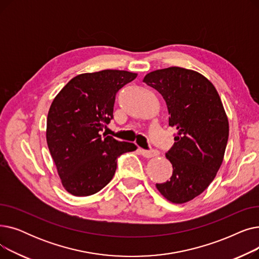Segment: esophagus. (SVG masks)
Returning <instances> with one entry per match:
<instances>
[{
  "label": "esophagus",
  "instance_id": "34e87169",
  "mask_svg": "<svg viewBox=\"0 0 259 259\" xmlns=\"http://www.w3.org/2000/svg\"><path fill=\"white\" fill-rule=\"evenodd\" d=\"M141 154L146 157V158H151V157H155V156H158L159 155V152L157 150H141Z\"/></svg>",
  "mask_w": 259,
  "mask_h": 259
}]
</instances>
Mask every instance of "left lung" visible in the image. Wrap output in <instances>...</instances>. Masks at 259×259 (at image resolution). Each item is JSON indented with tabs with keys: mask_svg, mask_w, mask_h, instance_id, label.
Returning a JSON list of instances; mask_svg holds the SVG:
<instances>
[{
	"mask_svg": "<svg viewBox=\"0 0 259 259\" xmlns=\"http://www.w3.org/2000/svg\"><path fill=\"white\" fill-rule=\"evenodd\" d=\"M143 81L164 98L169 126L176 130L166 153L172 176L155 186L173 203L192 200L209 187L224 160L229 120L219 92L207 77L182 67L152 71Z\"/></svg>",
	"mask_w": 259,
	"mask_h": 259,
	"instance_id": "obj_1",
	"label": "left lung"
}]
</instances>
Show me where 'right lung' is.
<instances>
[{"instance_id":"right-lung-1","label":"right lung","mask_w":259,"mask_h":259,"mask_svg":"<svg viewBox=\"0 0 259 259\" xmlns=\"http://www.w3.org/2000/svg\"><path fill=\"white\" fill-rule=\"evenodd\" d=\"M138 73L107 69L81 73L54 98L48 111L46 140L62 185L74 196L99 192L113 178L116 158L137 150L101 132L113 118L117 91Z\"/></svg>"}]
</instances>
